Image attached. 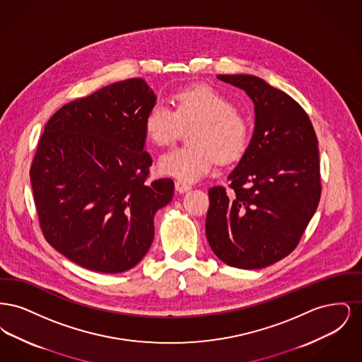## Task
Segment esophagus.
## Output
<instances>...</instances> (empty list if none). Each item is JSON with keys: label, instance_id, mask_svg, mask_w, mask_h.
Wrapping results in <instances>:
<instances>
[{"label": "esophagus", "instance_id": "esophagus-1", "mask_svg": "<svg viewBox=\"0 0 362 362\" xmlns=\"http://www.w3.org/2000/svg\"><path fill=\"white\" fill-rule=\"evenodd\" d=\"M175 189H176L177 192L183 194V192H186V191L191 189V186L187 185V183H183V182H180V180H176V182H175Z\"/></svg>", "mask_w": 362, "mask_h": 362}]
</instances>
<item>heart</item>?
Here are the masks:
<instances>
[{
    "instance_id": "heart-1",
    "label": "heart",
    "mask_w": 362,
    "mask_h": 362,
    "mask_svg": "<svg viewBox=\"0 0 362 362\" xmlns=\"http://www.w3.org/2000/svg\"><path fill=\"white\" fill-rule=\"evenodd\" d=\"M175 110L156 103L148 111L144 129L156 146H167L177 138L182 127L189 132V146L176 148L158 158V171L182 182H195L206 176L216 164L229 163L244 152L248 129L232 102L210 86H195L173 96Z\"/></svg>"
}]
</instances>
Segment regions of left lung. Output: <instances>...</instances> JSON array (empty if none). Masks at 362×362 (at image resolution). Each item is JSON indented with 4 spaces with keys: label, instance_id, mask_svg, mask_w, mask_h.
I'll list each match as a JSON object with an SVG mask.
<instances>
[{
    "label": "left lung",
    "instance_id": "obj_1",
    "mask_svg": "<svg viewBox=\"0 0 362 362\" xmlns=\"http://www.w3.org/2000/svg\"><path fill=\"white\" fill-rule=\"evenodd\" d=\"M254 103L255 127L230 191L209 189L206 238L216 257L238 269H262L297 247L320 201L317 138L288 93L250 74H218Z\"/></svg>",
    "mask_w": 362,
    "mask_h": 362
}]
</instances>
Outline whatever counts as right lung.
<instances>
[{"label": "right lung", "mask_w": 362, "mask_h": 362, "mask_svg": "<svg viewBox=\"0 0 362 362\" xmlns=\"http://www.w3.org/2000/svg\"><path fill=\"white\" fill-rule=\"evenodd\" d=\"M153 89L129 78L65 104L45 126L30 177L46 240L98 273H123L155 238L156 211L173 199V182L146 183L152 157L144 122Z\"/></svg>", "instance_id": "1"}]
</instances>
